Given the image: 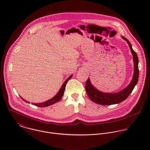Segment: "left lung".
I'll use <instances>...</instances> for the list:
<instances>
[{
  "label": "left lung",
  "instance_id": "8db88e82",
  "mask_svg": "<svg viewBox=\"0 0 150 150\" xmlns=\"http://www.w3.org/2000/svg\"><path fill=\"white\" fill-rule=\"evenodd\" d=\"M129 44L131 52L133 55L134 62V73L132 80L128 86L125 88L117 93H105L102 92L96 89L91 83L90 80L88 78L86 84V91L89 99L93 102L101 105H111L118 104L125 100L130 93L132 92L134 87L136 85L139 79V59L136 52L133 50L132 45L128 40L122 36Z\"/></svg>",
  "mask_w": 150,
  "mask_h": 150
}]
</instances>
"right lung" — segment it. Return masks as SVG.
<instances>
[{
	"mask_svg": "<svg viewBox=\"0 0 150 150\" xmlns=\"http://www.w3.org/2000/svg\"><path fill=\"white\" fill-rule=\"evenodd\" d=\"M71 77H72V75L68 77V79L64 81V84H62V86H61V89H59V91H58V92L57 93V94L56 95H55L52 98H51V99H50V100H48L47 101H45V102H43V103H32V104L33 105H35V106H39V107H47V106H50V105H53V104H54V103L58 102V101H59V100L61 99L62 97L63 96V95H64V89H65V87H66V85L67 81H69V80L70 79ZM21 98L25 102H28V101L24 100L22 98Z\"/></svg>",
	"mask_w": 150,
	"mask_h": 150,
	"instance_id": "1",
	"label": "right lung"
}]
</instances>
